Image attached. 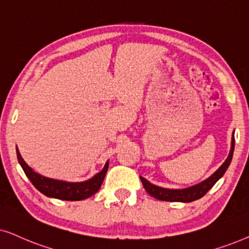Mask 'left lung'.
Masks as SVG:
<instances>
[{
    "label": "left lung",
    "instance_id": "1",
    "mask_svg": "<svg viewBox=\"0 0 249 249\" xmlns=\"http://www.w3.org/2000/svg\"><path fill=\"white\" fill-rule=\"evenodd\" d=\"M234 150V133L232 135V140H231V149L229 152L228 158L225 159L223 164L218 167V170L215 172L214 174H212L210 178L206 180L200 182L194 187H189L185 189H165L158 185H155L150 183V182L145 180L144 178L140 177L142 184L145 189V191L148 192L150 196H152L158 200H164V201H181V203H190V201L197 200L207 194V191L223 177L225 171L228 170L229 165L231 163V159L233 156Z\"/></svg>",
    "mask_w": 249,
    "mask_h": 249
}]
</instances>
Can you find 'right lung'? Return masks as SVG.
I'll list each match as a JSON object with an SVG mask.
<instances>
[{"label":"right lung","mask_w":249,"mask_h":249,"mask_svg":"<svg viewBox=\"0 0 249 249\" xmlns=\"http://www.w3.org/2000/svg\"><path fill=\"white\" fill-rule=\"evenodd\" d=\"M17 157H18L19 164L21 165L25 174L31 180L33 185L37 189L39 192L45 195L46 197L57 198L61 200H83L86 198L93 196L99 189H100L102 182H104L105 175L108 171L109 163L107 161L102 171L99 172L91 178L90 180L84 182H66L60 180H54V178H49L43 177V175L36 173L25 163L22 159L20 152L17 148Z\"/></svg>","instance_id":"add662e5"}]
</instances>
